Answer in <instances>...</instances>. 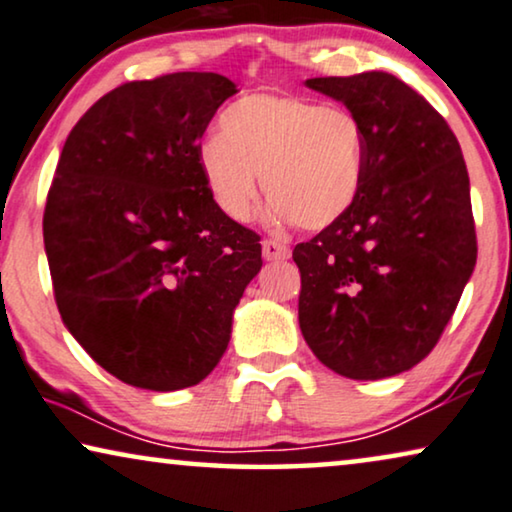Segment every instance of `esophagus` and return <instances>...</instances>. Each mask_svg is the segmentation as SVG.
<instances>
[{"label":"esophagus","instance_id":"esophagus-1","mask_svg":"<svg viewBox=\"0 0 512 512\" xmlns=\"http://www.w3.org/2000/svg\"><path fill=\"white\" fill-rule=\"evenodd\" d=\"M262 253H264V259H285L290 257V248L276 239H266L262 243Z\"/></svg>","mask_w":512,"mask_h":512}]
</instances>
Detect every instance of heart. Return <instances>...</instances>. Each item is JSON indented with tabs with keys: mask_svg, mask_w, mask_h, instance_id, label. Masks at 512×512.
Instances as JSON below:
<instances>
[{
	"mask_svg": "<svg viewBox=\"0 0 512 512\" xmlns=\"http://www.w3.org/2000/svg\"><path fill=\"white\" fill-rule=\"evenodd\" d=\"M208 192L227 218L246 222L259 178L276 220L306 232L350 211L366 171V134L348 109L278 92H255L227 106L220 136L199 150Z\"/></svg>",
	"mask_w": 512,
	"mask_h": 512,
	"instance_id": "1",
	"label": "heart"
}]
</instances>
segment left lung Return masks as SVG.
<instances>
[{
    "mask_svg": "<svg viewBox=\"0 0 512 512\" xmlns=\"http://www.w3.org/2000/svg\"><path fill=\"white\" fill-rule=\"evenodd\" d=\"M306 85L362 122L366 171L350 211L294 246L301 334L338 376H397L441 341L478 257L462 148L443 115L385 71Z\"/></svg>",
    "mask_w": 512,
    "mask_h": 512,
    "instance_id": "1",
    "label": "left lung"
}]
</instances>
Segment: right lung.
I'll list each match as a JSON object with an SVG mask.
<instances>
[{
	"label": "right lung",
	"mask_w": 512,
	"mask_h": 512,
	"mask_svg": "<svg viewBox=\"0 0 512 512\" xmlns=\"http://www.w3.org/2000/svg\"><path fill=\"white\" fill-rule=\"evenodd\" d=\"M236 85L178 71L122 83L71 129L43 211L62 322L122 383L171 392L225 355L262 269L259 234L215 206L199 139Z\"/></svg>",
	"instance_id": "right-lung-1"
}]
</instances>
